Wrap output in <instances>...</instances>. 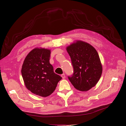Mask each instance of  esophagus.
Returning a JSON list of instances; mask_svg holds the SVG:
<instances>
[{
    "instance_id": "1",
    "label": "esophagus",
    "mask_w": 126,
    "mask_h": 126,
    "mask_svg": "<svg viewBox=\"0 0 126 126\" xmlns=\"http://www.w3.org/2000/svg\"><path fill=\"white\" fill-rule=\"evenodd\" d=\"M61 77H62L63 79H64V78H65V75H64V74H62V75H61Z\"/></svg>"
}]
</instances>
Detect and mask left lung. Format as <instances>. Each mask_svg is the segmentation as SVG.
<instances>
[{"label":"left lung","mask_w":126,"mask_h":126,"mask_svg":"<svg viewBox=\"0 0 126 126\" xmlns=\"http://www.w3.org/2000/svg\"><path fill=\"white\" fill-rule=\"evenodd\" d=\"M74 68L68 77L76 89L87 91L96 85L102 74V67L95 48L89 44L77 40L66 47Z\"/></svg>","instance_id":"8db88e82"}]
</instances>
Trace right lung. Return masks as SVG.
Returning <instances> with one entry per match:
<instances>
[{"mask_svg":"<svg viewBox=\"0 0 126 126\" xmlns=\"http://www.w3.org/2000/svg\"><path fill=\"white\" fill-rule=\"evenodd\" d=\"M51 50L36 48L27 55L21 74L27 89L38 96L46 97L55 91L62 78L55 74L49 63Z\"/></svg>","mask_w":126,"mask_h":126,"instance_id":"right-lung-1","label":"right lung"}]
</instances>
